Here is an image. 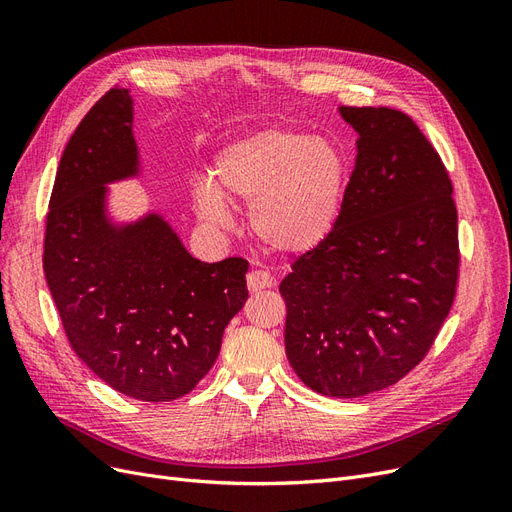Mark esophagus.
Masks as SVG:
<instances>
[{
  "mask_svg": "<svg viewBox=\"0 0 512 512\" xmlns=\"http://www.w3.org/2000/svg\"><path fill=\"white\" fill-rule=\"evenodd\" d=\"M273 284H275V280L269 271L252 269L250 273H247V288H250V292H260L265 288H271Z\"/></svg>",
  "mask_w": 512,
  "mask_h": 512,
  "instance_id": "obj_1",
  "label": "esophagus"
}]
</instances>
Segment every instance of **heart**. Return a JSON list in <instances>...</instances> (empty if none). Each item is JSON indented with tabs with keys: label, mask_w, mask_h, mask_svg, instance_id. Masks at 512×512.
<instances>
[{
	"label": "heart",
	"mask_w": 512,
	"mask_h": 512,
	"mask_svg": "<svg viewBox=\"0 0 512 512\" xmlns=\"http://www.w3.org/2000/svg\"><path fill=\"white\" fill-rule=\"evenodd\" d=\"M200 183L196 211L211 226L232 220L228 200L250 205V226L269 250L301 256L333 232L348 192L342 147L292 128H269L228 145Z\"/></svg>",
	"instance_id": "heart-1"
}]
</instances>
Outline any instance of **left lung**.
<instances>
[{"label": "left lung", "mask_w": 512, "mask_h": 512, "mask_svg": "<svg viewBox=\"0 0 512 512\" xmlns=\"http://www.w3.org/2000/svg\"><path fill=\"white\" fill-rule=\"evenodd\" d=\"M359 134L342 215L284 277L286 354L309 389L363 397L404 378L438 337L459 280L453 183L410 115L339 106Z\"/></svg>", "instance_id": "obj_1"}]
</instances>
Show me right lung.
<instances>
[{"label": "right lung", "instance_id": "1", "mask_svg": "<svg viewBox=\"0 0 512 512\" xmlns=\"http://www.w3.org/2000/svg\"><path fill=\"white\" fill-rule=\"evenodd\" d=\"M132 98L113 87L61 156L44 232V277L68 342L115 391L173 401L207 376L247 299V260L200 262L158 213L115 226L106 183L134 177Z\"/></svg>", "mask_w": 512, "mask_h": 512}]
</instances>
